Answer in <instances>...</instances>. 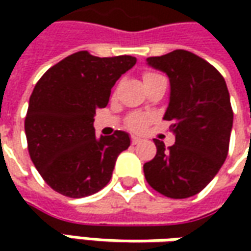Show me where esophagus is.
<instances>
[{
    "mask_svg": "<svg viewBox=\"0 0 251 251\" xmlns=\"http://www.w3.org/2000/svg\"><path fill=\"white\" fill-rule=\"evenodd\" d=\"M140 142H141L140 137H135V135H134V137H131V144H132V145H137V144H140Z\"/></svg>",
    "mask_w": 251,
    "mask_h": 251,
    "instance_id": "1",
    "label": "esophagus"
}]
</instances>
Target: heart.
<instances>
[{"label":"heart","mask_w":251,"mask_h":251,"mask_svg":"<svg viewBox=\"0 0 251 251\" xmlns=\"http://www.w3.org/2000/svg\"><path fill=\"white\" fill-rule=\"evenodd\" d=\"M160 76H162L160 74L153 73V71H145V73L142 74V79H144L145 85L155 81V79H158ZM150 117L145 116V114H132L127 120V127L132 131H141L147 127V124L150 123Z\"/></svg>","instance_id":"obj_1"}]
</instances>
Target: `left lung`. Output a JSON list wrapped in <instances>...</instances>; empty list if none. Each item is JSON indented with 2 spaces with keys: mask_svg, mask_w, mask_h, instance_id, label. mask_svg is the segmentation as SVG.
I'll return each instance as SVG.
<instances>
[{
  "mask_svg": "<svg viewBox=\"0 0 251 251\" xmlns=\"http://www.w3.org/2000/svg\"><path fill=\"white\" fill-rule=\"evenodd\" d=\"M147 63L170 81L163 119L172 121L175 145L155 140L156 155L144 165L151 187L169 198L198 194L226 159L233 111L224 76L215 67L186 50L150 57Z\"/></svg>",
  "mask_w": 251,
  "mask_h": 251,
  "instance_id": "left-lung-1",
  "label": "left lung"
}]
</instances>
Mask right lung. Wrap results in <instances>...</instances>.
I'll list each match as a JSON object with an SVG mask.
<instances>
[{
	"mask_svg": "<svg viewBox=\"0 0 251 251\" xmlns=\"http://www.w3.org/2000/svg\"><path fill=\"white\" fill-rule=\"evenodd\" d=\"M135 57L78 51L49 68L29 99L25 132L30 159L43 180L65 197L82 198L110 181L117 156L130 147L124 131L95 135L93 116Z\"/></svg>",
	"mask_w": 251,
	"mask_h": 251,
	"instance_id": "right-lung-1",
	"label": "right lung"
}]
</instances>
